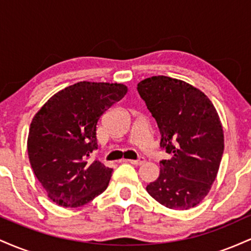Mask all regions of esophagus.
<instances>
[{
	"label": "esophagus",
	"instance_id": "1",
	"mask_svg": "<svg viewBox=\"0 0 251 251\" xmlns=\"http://www.w3.org/2000/svg\"><path fill=\"white\" fill-rule=\"evenodd\" d=\"M127 162H129L131 164H134V165H142V164L145 163V158L140 155L138 159H129V160H127Z\"/></svg>",
	"mask_w": 251,
	"mask_h": 251
}]
</instances>
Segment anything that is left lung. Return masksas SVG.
<instances>
[{
    "mask_svg": "<svg viewBox=\"0 0 251 251\" xmlns=\"http://www.w3.org/2000/svg\"><path fill=\"white\" fill-rule=\"evenodd\" d=\"M137 89L157 122L160 148L171 154L146 190L169 209L194 208L209 194L223 155L217 111L203 92L170 76L148 77Z\"/></svg>",
    "mask_w": 251,
    "mask_h": 251,
    "instance_id": "8db88e82",
    "label": "left lung"
}]
</instances>
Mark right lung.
<instances>
[{
	"label": "right lung",
	"instance_id": "obj_1",
	"mask_svg": "<svg viewBox=\"0 0 251 251\" xmlns=\"http://www.w3.org/2000/svg\"><path fill=\"white\" fill-rule=\"evenodd\" d=\"M126 93L123 83L80 81L54 94L33 118L28 157L57 205L79 208L107 189L113 170L88 158L98 149V120Z\"/></svg>",
	"mask_w": 251,
	"mask_h": 251
}]
</instances>
